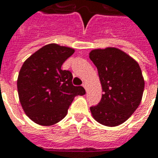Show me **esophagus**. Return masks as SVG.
Segmentation results:
<instances>
[{
    "label": "esophagus",
    "mask_w": 158,
    "mask_h": 158,
    "mask_svg": "<svg viewBox=\"0 0 158 158\" xmlns=\"http://www.w3.org/2000/svg\"><path fill=\"white\" fill-rule=\"evenodd\" d=\"M82 86L84 87V88H85V90H87V89H86V84H85V83H84V84L82 85Z\"/></svg>",
    "instance_id": "1"
}]
</instances>
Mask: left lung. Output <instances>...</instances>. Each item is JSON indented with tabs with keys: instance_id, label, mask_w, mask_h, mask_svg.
<instances>
[{
	"instance_id": "obj_1",
	"label": "left lung",
	"mask_w": 158,
	"mask_h": 158,
	"mask_svg": "<svg viewBox=\"0 0 158 158\" xmlns=\"http://www.w3.org/2000/svg\"><path fill=\"white\" fill-rule=\"evenodd\" d=\"M89 59L97 68L103 91L100 102L90 106L93 118L103 125H119L141 102L145 87L141 69L132 57L113 47L93 50Z\"/></svg>"
}]
</instances>
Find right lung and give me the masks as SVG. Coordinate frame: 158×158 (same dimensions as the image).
<instances>
[{
    "label": "right lung",
    "instance_id": "1",
    "mask_svg": "<svg viewBox=\"0 0 158 158\" xmlns=\"http://www.w3.org/2000/svg\"><path fill=\"white\" fill-rule=\"evenodd\" d=\"M74 50L49 44L23 62L18 78L19 101L27 116L40 125L61 121L76 96H83L82 86L73 85L72 73L61 67Z\"/></svg>",
    "mask_w": 158,
    "mask_h": 158
}]
</instances>
